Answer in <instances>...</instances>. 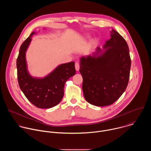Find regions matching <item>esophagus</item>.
Masks as SVG:
<instances>
[{
  "label": "esophagus",
  "mask_w": 151,
  "mask_h": 151,
  "mask_svg": "<svg viewBox=\"0 0 151 151\" xmlns=\"http://www.w3.org/2000/svg\"><path fill=\"white\" fill-rule=\"evenodd\" d=\"M75 69L76 71H78L79 70V63L78 61L75 62Z\"/></svg>",
  "instance_id": "esophagus-1"
}]
</instances>
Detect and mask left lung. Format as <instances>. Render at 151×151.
<instances>
[{"label":"left lung","instance_id":"obj_1","mask_svg":"<svg viewBox=\"0 0 151 151\" xmlns=\"http://www.w3.org/2000/svg\"><path fill=\"white\" fill-rule=\"evenodd\" d=\"M104 50L97 47L93 55L81 58L79 72L84 97L97 106L115 102L125 91L130 78L131 58L127 43L114 30Z\"/></svg>","mask_w":151,"mask_h":151}]
</instances>
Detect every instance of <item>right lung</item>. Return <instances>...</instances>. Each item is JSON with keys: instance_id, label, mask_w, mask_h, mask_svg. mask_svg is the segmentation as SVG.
I'll use <instances>...</instances> for the list:
<instances>
[{"instance_id": "obj_1", "label": "right lung", "mask_w": 151, "mask_h": 151, "mask_svg": "<svg viewBox=\"0 0 151 151\" xmlns=\"http://www.w3.org/2000/svg\"><path fill=\"white\" fill-rule=\"evenodd\" d=\"M35 33L32 32L20 47L17 59V78L20 89L33 105L39 108L48 109L62 100L64 84L75 75V62L61 64L44 78L32 77L27 70L25 54Z\"/></svg>"}]
</instances>
